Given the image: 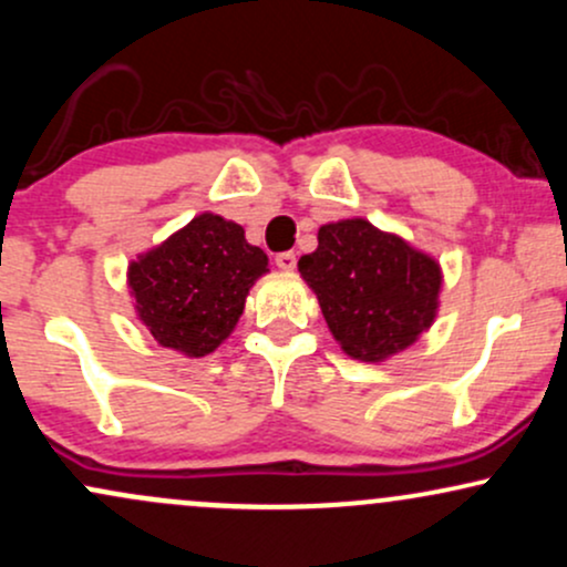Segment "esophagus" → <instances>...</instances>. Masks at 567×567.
Instances as JSON below:
<instances>
[{
	"mask_svg": "<svg viewBox=\"0 0 567 567\" xmlns=\"http://www.w3.org/2000/svg\"><path fill=\"white\" fill-rule=\"evenodd\" d=\"M275 261H277V266L282 271H292V269H296V252H290V250L288 252H279Z\"/></svg>",
	"mask_w": 567,
	"mask_h": 567,
	"instance_id": "obj_1",
	"label": "esophagus"
}]
</instances>
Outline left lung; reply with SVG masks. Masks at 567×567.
Instances as JSON below:
<instances>
[{
  "instance_id": "8db88e82",
  "label": "left lung",
  "mask_w": 567,
  "mask_h": 567,
  "mask_svg": "<svg viewBox=\"0 0 567 567\" xmlns=\"http://www.w3.org/2000/svg\"><path fill=\"white\" fill-rule=\"evenodd\" d=\"M298 271L351 360H389L413 347L437 317L440 264L365 218L320 226L317 250L301 256Z\"/></svg>"
}]
</instances>
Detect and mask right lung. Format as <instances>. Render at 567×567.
<instances>
[{
  "label": "right lung",
  "mask_w": 567,
  "mask_h": 567,
  "mask_svg": "<svg viewBox=\"0 0 567 567\" xmlns=\"http://www.w3.org/2000/svg\"><path fill=\"white\" fill-rule=\"evenodd\" d=\"M269 271L261 247L216 213H199L127 266L135 317L159 347L186 357L216 351L243 317L247 292Z\"/></svg>",
  "instance_id": "1"
}]
</instances>
